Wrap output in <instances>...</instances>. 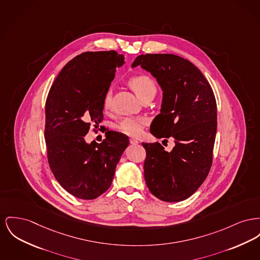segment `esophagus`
I'll list each match as a JSON object with an SVG mask.
<instances>
[{
    "label": "esophagus",
    "instance_id": "obj_1",
    "mask_svg": "<svg viewBox=\"0 0 260 260\" xmlns=\"http://www.w3.org/2000/svg\"><path fill=\"white\" fill-rule=\"evenodd\" d=\"M131 143L134 144V145H138L139 141H138V139H136V138H131Z\"/></svg>",
    "mask_w": 260,
    "mask_h": 260
}]
</instances>
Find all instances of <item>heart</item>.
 I'll list each match as a JSON object with an SVG mask.
<instances>
[{"label": "heart", "mask_w": 260, "mask_h": 260, "mask_svg": "<svg viewBox=\"0 0 260 260\" xmlns=\"http://www.w3.org/2000/svg\"><path fill=\"white\" fill-rule=\"evenodd\" d=\"M128 85L136 92L140 99L144 96L156 93V85L151 77L147 76H136L128 79ZM104 109L108 110L111 107V94L107 93L104 97ZM146 120L142 117H127L121 121L118 125L119 131L129 137H138L144 126L146 125Z\"/></svg>", "instance_id": "1"}]
</instances>
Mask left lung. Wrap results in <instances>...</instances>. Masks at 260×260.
<instances>
[{
	"label": "left lung",
	"instance_id": "obj_1",
	"mask_svg": "<svg viewBox=\"0 0 260 260\" xmlns=\"http://www.w3.org/2000/svg\"><path fill=\"white\" fill-rule=\"evenodd\" d=\"M138 66L156 78L163 91L150 133L175 141L170 152L159 142H142L145 183L157 199L182 201L198 190L211 168L217 131L213 90L193 63L173 54L140 55L132 64Z\"/></svg>",
	"mask_w": 260,
	"mask_h": 260
}]
</instances>
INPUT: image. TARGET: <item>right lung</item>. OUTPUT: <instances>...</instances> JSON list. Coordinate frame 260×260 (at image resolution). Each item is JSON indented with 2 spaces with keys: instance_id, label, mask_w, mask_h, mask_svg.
I'll return each mask as SVG.
<instances>
[{
  "instance_id": "obj_1",
  "label": "right lung",
  "mask_w": 260,
  "mask_h": 260,
  "mask_svg": "<svg viewBox=\"0 0 260 260\" xmlns=\"http://www.w3.org/2000/svg\"><path fill=\"white\" fill-rule=\"evenodd\" d=\"M123 59L116 51L82 53L62 68L47 97L48 162L56 180L77 199H97L107 190L129 144L118 132H108L101 143L84 139L90 122L103 120L104 97Z\"/></svg>"
}]
</instances>
